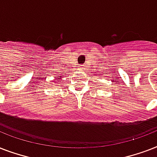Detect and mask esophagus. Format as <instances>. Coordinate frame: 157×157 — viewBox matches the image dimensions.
<instances>
[{
	"label": "esophagus",
	"instance_id": "1",
	"mask_svg": "<svg viewBox=\"0 0 157 157\" xmlns=\"http://www.w3.org/2000/svg\"><path fill=\"white\" fill-rule=\"evenodd\" d=\"M80 67H81V66H80Z\"/></svg>",
	"mask_w": 157,
	"mask_h": 157
}]
</instances>
